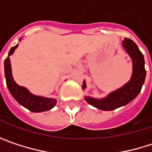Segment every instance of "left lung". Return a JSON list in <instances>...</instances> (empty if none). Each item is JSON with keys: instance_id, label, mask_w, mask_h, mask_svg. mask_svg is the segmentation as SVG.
Segmentation results:
<instances>
[{"instance_id": "obj_1", "label": "left lung", "mask_w": 152, "mask_h": 152, "mask_svg": "<svg viewBox=\"0 0 152 152\" xmlns=\"http://www.w3.org/2000/svg\"><path fill=\"white\" fill-rule=\"evenodd\" d=\"M122 46L126 49L133 61V73L131 79L124 86L110 93L103 99H95L90 97H85V100L90 105L97 107L98 109L110 111L129 104L139 94L142 86L144 83L146 70L144 68V59L142 53L136 43L128 38L122 41ZM86 85L83 82V88L84 89Z\"/></svg>"}]
</instances>
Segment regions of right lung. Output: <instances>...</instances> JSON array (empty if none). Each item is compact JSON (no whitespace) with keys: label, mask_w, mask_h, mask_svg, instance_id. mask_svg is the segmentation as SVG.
<instances>
[{"label":"right lung","mask_w":152,"mask_h":152,"mask_svg":"<svg viewBox=\"0 0 152 152\" xmlns=\"http://www.w3.org/2000/svg\"><path fill=\"white\" fill-rule=\"evenodd\" d=\"M18 45L13 46L10 53L9 56L5 59L4 61V70H5V77H6V83L9 91H10L11 95L14 97L15 100L28 110L34 112V113H39L48 111L52 109L56 104V99H46L43 97H39L36 95H33L28 91L27 89L24 87L19 86L13 79L12 73H11V65H10V55H11L15 48Z\"/></svg>","instance_id":"add662e5"}]
</instances>
